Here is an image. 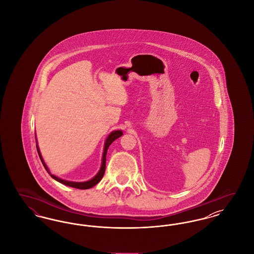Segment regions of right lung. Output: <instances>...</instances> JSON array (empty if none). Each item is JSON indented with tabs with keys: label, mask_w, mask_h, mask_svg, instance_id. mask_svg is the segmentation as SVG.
Segmentation results:
<instances>
[{
	"label": "right lung",
	"mask_w": 254,
	"mask_h": 254,
	"mask_svg": "<svg viewBox=\"0 0 254 254\" xmlns=\"http://www.w3.org/2000/svg\"><path fill=\"white\" fill-rule=\"evenodd\" d=\"M122 135H123V131H122V130H114V131H111V132L109 133V135L108 136V138L106 139V142H105L104 152H103V157H102V165H101L100 170L98 171V173H97L96 175H95L92 179H90V180H88V181H66V180L61 179L59 177L53 175V174L49 171L48 166L46 165V163H45V161H44V159H43V156H42V154H41V151H40V148H39V145H38V142H37L36 139L37 151H38L39 157L41 159V161H42V163H43L45 169H47V171L49 172V175H50L54 180L59 182L61 184H64V185H65V186H68V187H71V188H75V189L87 190V189H91V188H93L94 186H96L97 184L101 181V179L103 178V176H104V174H105V170H106V157H107V152H108L109 145H111L116 139H118L119 137H121ZM35 138H36V137H35Z\"/></svg>",
	"instance_id": "add662e5"
}]
</instances>
